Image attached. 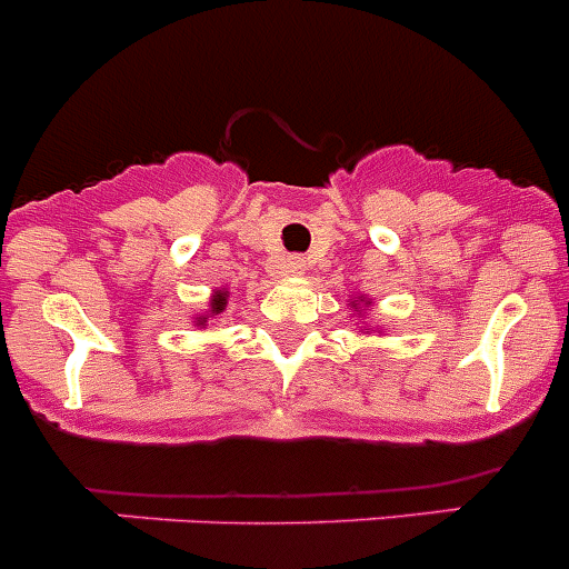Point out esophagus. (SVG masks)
Masks as SVG:
<instances>
[{"instance_id": "esophagus-1", "label": "esophagus", "mask_w": 569, "mask_h": 569, "mask_svg": "<svg viewBox=\"0 0 569 569\" xmlns=\"http://www.w3.org/2000/svg\"><path fill=\"white\" fill-rule=\"evenodd\" d=\"M305 270V259L301 257H281L279 262H276V273L281 276H296Z\"/></svg>"}]
</instances>
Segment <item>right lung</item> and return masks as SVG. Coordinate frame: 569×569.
Instances as JSON below:
<instances>
[{
	"instance_id": "add662e5",
	"label": "right lung",
	"mask_w": 569,
	"mask_h": 569,
	"mask_svg": "<svg viewBox=\"0 0 569 569\" xmlns=\"http://www.w3.org/2000/svg\"><path fill=\"white\" fill-rule=\"evenodd\" d=\"M226 310V293H218L214 296V301H212V312H223ZM203 323V321H200Z\"/></svg>"
}]
</instances>
